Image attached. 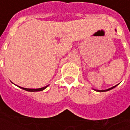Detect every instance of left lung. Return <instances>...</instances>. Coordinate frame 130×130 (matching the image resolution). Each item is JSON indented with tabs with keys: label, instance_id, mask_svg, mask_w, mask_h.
Returning a JSON list of instances; mask_svg holds the SVG:
<instances>
[{
	"label": "left lung",
	"instance_id": "1",
	"mask_svg": "<svg viewBox=\"0 0 130 130\" xmlns=\"http://www.w3.org/2000/svg\"><path fill=\"white\" fill-rule=\"evenodd\" d=\"M117 85H115V86L111 87V88H109V89H105V90H98V89H93V90H94V91H98V92H105V91H109V90L112 89H113L114 87H116Z\"/></svg>",
	"mask_w": 130,
	"mask_h": 130
}]
</instances>
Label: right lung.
Wrapping results in <instances>:
<instances>
[{
    "instance_id": "right-lung-1",
    "label": "right lung",
    "mask_w": 130,
    "mask_h": 130,
    "mask_svg": "<svg viewBox=\"0 0 130 130\" xmlns=\"http://www.w3.org/2000/svg\"><path fill=\"white\" fill-rule=\"evenodd\" d=\"M49 86V85H47V86H45V87H43L42 88H39V89H27V88H23V87H20L21 89H22L23 90H25V91H30V92H35V91H43L45 89H46L47 87Z\"/></svg>"
}]
</instances>
